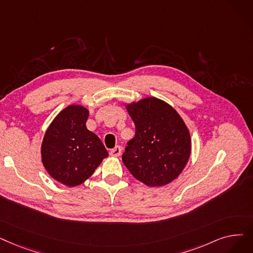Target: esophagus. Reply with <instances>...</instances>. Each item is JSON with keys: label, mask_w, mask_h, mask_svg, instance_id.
<instances>
[{"label": "esophagus", "mask_w": 253, "mask_h": 253, "mask_svg": "<svg viewBox=\"0 0 253 253\" xmlns=\"http://www.w3.org/2000/svg\"><path fill=\"white\" fill-rule=\"evenodd\" d=\"M121 153H122V148H121L120 146H117L116 148H114L112 151H111V156L113 157H119L121 155Z\"/></svg>", "instance_id": "esophagus-1"}]
</instances>
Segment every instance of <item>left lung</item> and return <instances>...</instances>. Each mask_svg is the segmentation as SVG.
<instances>
[{
    "label": "left lung",
    "mask_w": 253,
    "mask_h": 253,
    "mask_svg": "<svg viewBox=\"0 0 253 253\" xmlns=\"http://www.w3.org/2000/svg\"><path fill=\"white\" fill-rule=\"evenodd\" d=\"M135 125L122 160L133 177L149 187L177 179L191 154L188 127L175 109L156 97L124 104Z\"/></svg>",
    "instance_id": "1"
}]
</instances>
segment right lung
I'll use <instances>...</instances> for the list:
<instances>
[{
	"instance_id": "right-lung-1",
	"label": "right lung",
	"mask_w": 253,
	"mask_h": 253,
	"mask_svg": "<svg viewBox=\"0 0 253 253\" xmlns=\"http://www.w3.org/2000/svg\"><path fill=\"white\" fill-rule=\"evenodd\" d=\"M89 109L71 104L61 111L45 131L41 144L43 167L52 179L74 187L89 179L108 153L85 123Z\"/></svg>"
}]
</instances>
